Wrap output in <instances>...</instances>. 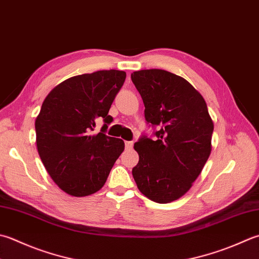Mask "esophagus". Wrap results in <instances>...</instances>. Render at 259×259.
<instances>
[{"label": "esophagus", "mask_w": 259, "mask_h": 259, "mask_svg": "<svg viewBox=\"0 0 259 259\" xmlns=\"http://www.w3.org/2000/svg\"><path fill=\"white\" fill-rule=\"evenodd\" d=\"M133 146H134L133 141H125V148L126 149H131V148H133Z\"/></svg>", "instance_id": "obj_1"}]
</instances>
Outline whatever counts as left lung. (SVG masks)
Masks as SVG:
<instances>
[{
	"instance_id": "1",
	"label": "left lung",
	"mask_w": 259,
	"mask_h": 259,
	"mask_svg": "<svg viewBox=\"0 0 259 259\" xmlns=\"http://www.w3.org/2000/svg\"><path fill=\"white\" fill-rule=\"evenodd\" d=\"M131 79L145 104V119L158 126L153 140L143 136L134 148L133 175L139 191L157 203L183 196L211 154L213 121L205 101L186 79L164 69H143Z\"/></svg>"
}]
</instances>
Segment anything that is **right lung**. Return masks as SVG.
Instances as JSON below:
<instances>
[{"mask_svg": "<svg viewBox=\"0 0 259 259\" xmlns=\"http://www.w3.org/2000/svg\"><path fill=\"white\" fill-rule=\"evenodd\" d=\"M122 70H98L77 75L54 88L35 119V143L45 168L53 181L73 196L91 195L102 189L123 140L104 133L115 95L125 79ZM103 118L101 133L93 131Z\"/></svg>", "mask_w": 259, "mask_h": 259, "instance_id": "add662e5", "label": "right lung"}]
</instances>
